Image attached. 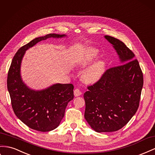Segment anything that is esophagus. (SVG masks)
Wrapping results in <instances>:
<instances>
[{"label": "esophagus", "instance_id": "obj_1", "mask_svg": "<svg viewBox=\"0 0 155 155\" xmlns=\"http://www.w3.org/2000/svg\"><path fill=\"white\" fill-rule=\"evenodd\" d=\"M74 93L75 97H79V96H80L81 94V92L79 89H76L74 91Z\"/></svg>", "mask_w": 155, "mask_h": 155}]
</instances>
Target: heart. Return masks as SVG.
I'll return each mask as SVG.
<instances>
[{"instance_id": "obj_1", "label": "heart", "mask_w": 155, "mask_h": 155, "mask_svg": "<svg viewBox=\"0 0 155 155\" xmlns=\"http://www.w3.org/2000/svg\"><path fill=\"white\" fill-rule=\"evenodd\" d=\"M98 55V50L94 48H89L83 51L77 60L78 66H87L91 63ZM105 72V64L102 61L94 62L88 67L83 74V78L87 82L94 83L98 81Z\"/></svg>"}]
</instances>
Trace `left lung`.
I'll return each instance as SVG.
<instances>
[{
	"label": "left lung",
	"mask_w": 155,
	"mask_h": 155,
	"mask_svg": "<svg viewBox=\"0 0 155 155\" xmlns=\"http://www.w3.org/2000/svg\"><path fill=\"white\" fill-rule=\"evenodd\" d=\"M104 37L115 49L120 64L107 70L83 96L85 119L97 132L119 130L129 122L138 109L143 85V73L134 53L120 40Z\"/></svg>",
	"instance_id": "obj_1"
}]
</instances>
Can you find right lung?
<instances>
[{
  "instance_id": "1",
  "label": "right lung",
  "mask_w": 155,
  "mask_h": 155,
  "mask_svg": "<svg viewBox=\"0 0 155 155\" xmlns=\"http://www.w3.org/2000/svg\"><path fill=\"white\" fill-rule=\"evenodd\" d=\"M66 36L49 34L36 38L19 49L8 71L7 87L15 114L27 127L37 131L49 132L59 125L68 103L74 98V85L56 83L43 90L31 89L21 76V61L27 50L39 41Z\"/></svg>"
}]
</instances>
